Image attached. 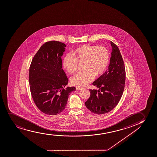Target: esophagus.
Here are the masks:
<instances>
[{"mask_svg":"<svg viewBox=\"0 0 157 157\" xmlns=\"http://www.w3.org/2000/svg\"><path fill=\"white\" fill-rule=\"evenodd\" d=\"M82 89L81 88H80V87H76V89L77 90H81Z\"/></svg>","mask_w":157,"mask_h":157,"instance_id":"esophagus-1","label":"esophagus"}]
</instances>
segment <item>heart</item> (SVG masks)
<instances>
[{"label": "heart", "mask_w": 157, "mask_h": 157, "mask_svg": "<svg viewBox=\"0 0 157 157\" xmlns=\"http://www.w3.org/2000/svg\"><path fill=\"white\" fill-rule=\"evenodd\" d=\"M67 55L63 62L64 69L72 74L77 69L78 63H83L84 71L71 78V82L78 87H84L93 81L94 76L98 77L106 70L110 60L109 50L103 46L85 44Z\"/></svg>", "instance_id": "b5f03b06"}]
</instances>
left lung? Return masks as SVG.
<instances>
[{"label": "left lung", "mask_w": 157, "mask_h": 157, "mask_svg": "<svg viewBox=\"0 0 157 157\" xmlns=\"http://www.w3.org/2000/svg\"><path fill=\"white\" fill-rule=\"evenodd\" d=\"M112 50L109 68L93 83L98 90L89 89L90 96L85 102L91 112L103 114L110 112L118 104L124 91L125 69L120 51L110 41Z\"/></svg>", "instance_id": "1"}]
</instances>
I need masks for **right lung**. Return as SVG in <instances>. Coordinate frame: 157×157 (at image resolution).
<instances>
[{
    "mask_svg": "<svg viewBox=\"0 0 157 157\" xmlns=\"http://www.w3.org/2000/svg\"><path fill=\"white\" fill-rule=\"evenodd\" d=\"M66 45L59 41L45 43L34 56L29 67L31 95L37 108L46 114L56 115L66 108L74 87H64L68 79L62 69L61 56Z\"/></svg>",
    "mask_w": 157,
    "mask_h": 157,
    "instance_id": "right-lung-1",
    "label": "right lung"
}]
</instances>
